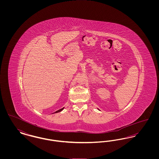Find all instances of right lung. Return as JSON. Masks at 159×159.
Listing matches in <instances>:
<instances>
[{
	"label": "right lung",
	"mask_w": 159,
	"mask_h": 159,
	"mask_svg": "<svg viewBox=\"0 0 159 159\" xmlns=\"http://www.w3.org/2000/svg\"><path fill=\"white\" fill-rule=\"evenodd\" d=\"M64 109V108H61V109H60V110H58V111H55V113H58V112H60V111H61L62 110Z\"/></svg>",
	"instance_id": "right-lung-1"
}]
</instances>
